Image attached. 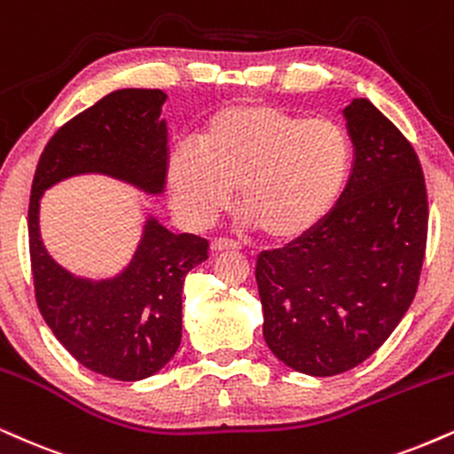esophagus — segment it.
<instances>
[{
  "label": "esophagus",
  "mask_w": 454,
  "mask_h": 454,
  "mask_svg": "<svg viewBox=\"0 0 454 454\" xmlns=\"http://www.w3.org/2000/svg\"><path fill=\"white\" fill-rule=\"evenodd\" d=\"M239 243L234 241H228V239H215V241H211V251H215V254H220V251H239Z\"/></svg>",
  "instance_id": "1"
}]
</instances>
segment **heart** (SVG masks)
I'll return each mask as SVG.
<instances>
[{
	"instance_id": "obj_1",
	"label": "heart",
	"mask_w": 454,
	"mask_h": 454,
	"mask_svg": "<svg viewBox=\"0 0 454 454\" xmlns=\"http://www.w3.org/2000/svg\"><path fill=\"white\" fill-rule=\"evenodd\" d=\"M347 130L272 106H228L213 114L199 144L167 160V190L190 226L215 222L237 188L245 223L272 241L304 237L330 215L351 171Z\"/></svg>"
}]
</instances>
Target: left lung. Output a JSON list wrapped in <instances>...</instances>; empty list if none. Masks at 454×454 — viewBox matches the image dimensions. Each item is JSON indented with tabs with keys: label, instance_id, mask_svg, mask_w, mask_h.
<instances>
[{
	"label": "left lung",
	"instance_id": "obj_1",
	"mask_svg": "<svg viewBox=\"0 0 454 454\" xmlns=\"http://www.w3.org/2000/svg\"><path fill=\"white\" fill-rule=\"evenodd\" d=\"M342 114L355 158L336 207L255 262L266 345L310 376L347 372L391 336L417 294L427 243V190L411 141L368 99Z\"/></svg>",
	"mask_w": 454,
	"mask_h": 454
}]
</instances>
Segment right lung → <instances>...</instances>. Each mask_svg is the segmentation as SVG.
Returning <instances> with one entry per match:
<instances>
[{"label":"right lung","mask_w":454,"mask_h":454,"mask_svg":"<svg viewBox=\"0 0 454 454\" xmlns=\"http://www.w3.org/2000/svg\"><path fill=\"white\" fill-rule=\"evenodd\" d=\"M165 101L158 89L109 92L52 135L31 185L29 254L37 309L84 368L116 380L147 379L177 351L185 275L207 260L209 243L167 231L150 215L127 269L112 279H82L43 247L40 200L54 184L84 173L109 175L145 194L165 192Z\"/></svg>","instance_id":"1"}]
</instances>
